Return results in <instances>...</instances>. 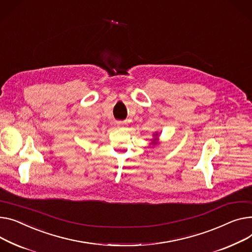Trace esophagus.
I'll list each match as a JSON object with an SVG mask.
<instances>
[{"mask_svg": "<svg viewBox=\"0 0 252 252\" xmlns=\"http://www.w3.org/2000/svg\"><path fill=\"white\" fill-rule=\"evenodd\" d=\"M117 125H119L120 126H124V123H123V122H119V123H117Z\"/></svg>", "mask_w": 252, "mask_h": 252, "instance_id": "34e87169", "label": "esophagus"}]
</instances>
